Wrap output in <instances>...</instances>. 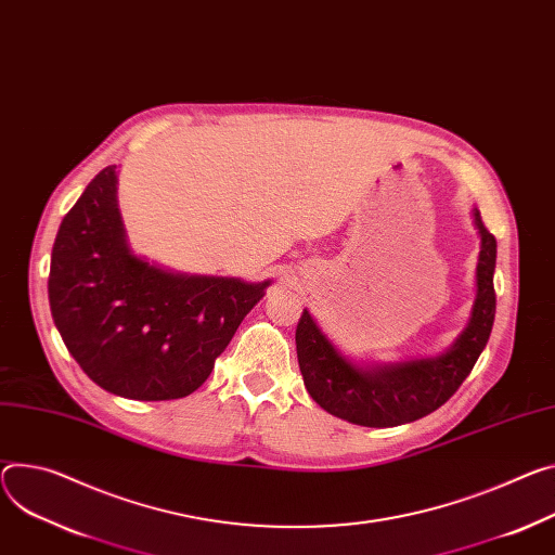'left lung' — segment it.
Here are the masks:
<instances>
[{
	"mask_svg": "<svg viewBox=\"0 0 555 555\" xmlns=\"http://www.w3.org/2000/svg\"><path fill=\"white\" fill-rule=\"evenodd\" d=\"M472 217L480 236L476 298L467 327L442 354L402 363H357L327 338L310 310H304L296 325L298 367L310 396L325 412L363 427H396L436 412L456 393L482 354L495 317V238L478 208Z\"/></svg>",
	"mask_w": 555,
	"mask_h": 555,
	"instance_id": "obj_1",
	"label": "left lung"
}]
</instances>
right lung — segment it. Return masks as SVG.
<instances>
[{"instance_id":"add662e5","label":"right lung","mask_w":555,"mask_h":555,"mask_svg":"<svg viewBox=\"0 0 555 555\" xmlns=\"http://www.w3.org/2000/svg\"><path fill=\"white\" fill-rule=\"evenodd\" d=\"M270 283L183 274L137 257L117 204V166H108L60 225L48 300L90 380L132 400H172L206 383Z\"/></svg>"}]
</instances>
